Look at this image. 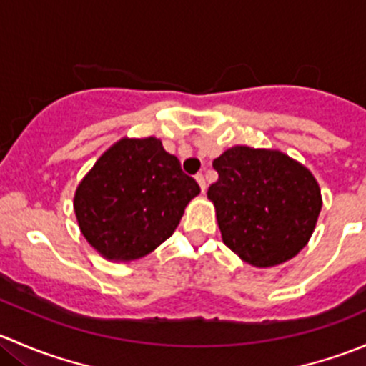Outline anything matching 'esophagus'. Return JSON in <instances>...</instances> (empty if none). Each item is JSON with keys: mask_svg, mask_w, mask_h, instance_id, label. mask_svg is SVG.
I'll return each instance as SVG.
<instances>
[{"mask_svg": "<svg viewBox=\"0 0 366 366\" xmlns=\"http://www.w3.org/2000/svg\"><path fill=\"white\" fill-rule=\"evenodd\" d=\"M194 179H197L198 186H200V189H202V193H205V189H207V186H205V177L202 175V173H198V175L194 177Z\"/></svg>", "mask_w": 366, "mask_h": 366, "instance_id": "esophagus-1", "label": "esophagus"}]
</instances>
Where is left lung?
<instances>
[{"label": "left lung", "instance_id": "8db88e82", "mask_svg": "<svg viewBox=\"0 0 366 366\" xmlns=\"http://www.w3.org/2000/svg\"><path fill=\"white\" fill-rule=\"evenodd\" d=\"M212 166L219 179L207 198L216 209L223 242L241 260L272 267L308 244L322 197L305 164L274 149L235 145Z\"/></svg>", "mask_w": 366, "mask_h": 366}]
</instances>
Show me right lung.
I'll return each mask as SVG.
<instances>
[{
	"label": "right lung",
	"mask_w": 366,
	"mask_h": 366,
	"mask_svg": "<svg viewBox=\"0 0 366 366\" xmlns=\"http://www.w3.org/2000/svg\"><path fill=\"white\" fill-rule=\"evenodd\" d=\"M197 180L180 169L161 139L122 138L83 177L74 212L88 244L106 260L132 262L175 232Z\"/></svg>",
	"instance_id": "right-lung-1"
}]
</instances>
